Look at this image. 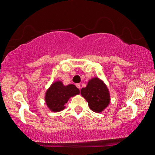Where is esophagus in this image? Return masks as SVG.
I'll use <instances>...</instances> for the list:
<instances>
[{
	"label": "esophagus",
	"instance_id": "1",
	"mask_svg": "<svg viewBox=\"0 0 155 155\" xmlns=\"http://www.w3.org/2000/svg\"><path fill=\"white\" fill-rule=\"evenodd\" d=\"M76 86H77V87L78 89L81 88V86H80V84H79V83H77V84H76Z\"/></svg>",
	"mask_w": 155,
	"mask_h": 155
}]
</instances>
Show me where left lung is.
I'll list each match as a JSON object with an SVG mask.
<instances>
[{
    "instance_id": "left-lung-1",
    "label": "left lung",
    "mask_w": 155,
    "mask_h": 155,
    "mask_svg": "<svg viewBox=\"0 0 155 155\" xmlns=\"http://www.w3.org/2000/svg\"><path fill=\"white\" fill-rule=\"evenodd\" d=\"M81 94L88 103L93 111L100 113L108 106L110 96L108 89L103 81L94 78L89 81L86 87L81 89Z\"/></svg>"
}]
</instances>
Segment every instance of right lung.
<instances>
[{
	"mask_svg": "<svg viewBox=\"0 0 155 155\" xmlns=\"http://www.w3.org/2000/svg\"><path fill=\"white\" fill-rule=\"evenodd\" d=\"M79 93V90L74 85L70 84L64 86L61 81H57L52 84L47 90L46 103L51 111L59 112L65 108L64 104L67 103L70 97Z\"/></svg>",
	"mask_w": 155,
	"mask_h": 155,
	"instance_id": "right-lung-1",
	"label": "right lung"
}]
</instances>
